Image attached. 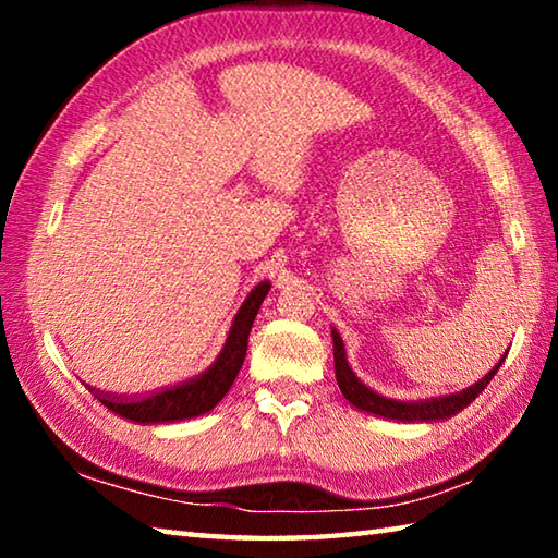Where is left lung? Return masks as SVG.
Listing matches in <instances>:
<instances>
[{"label": "left lung", "mask_w": 558, "mask_h": 558, "mask_svg": "<svg viewBox=\"0 0 558 558\" xmlns=\"http://www.w3.org/2000/svg\"><path fill=\"white\" fill-rule=\"evenodd\" d=\"M332 342H335V376L339 389H342L344 399L362 409L366 413L374 415H384V418H393V421H442L456 415L458 411L465 409L468 403L475 401V396L485 391V386L493 381V376L497 374L499 366H502L505 359H499L497 366H493L483 379L477 384H472L470 389L460 391V393H450V396H440V399H426V401H396V399H386V396L372 391L369 386L362 384L356 379V374L349 369L347 364V354H344V344L342 337H339L337 329H332Z\"/></svg>", "instance_id": "1"}]
</instances>
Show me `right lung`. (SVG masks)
<instances>
[{"label": "right lung", "mask_w": 558, "mask_h": 558, "mask_svg": "<svg viewBox=\"0 0 558 558\" xmlns=\"http://www.w3.org/2000/svg\"><path fill=\"white\" fill-rule=\"evenodd\" d=\"M270 282H260L251 295L245 298L239 313L233 317L231 332L226 337V344L216 362L196 379L182 381L169 389H159L147 396H116L108 391H96V399L110 409L112 413L122 415V418L135 423H174L184 418H194V415L209 413L216 403H219L226 393H229L231 384L241 372V364L245 359V349H248V335L256 319L263 298L268 295Z\"/></svg>", "instance_id": "right-lung-1"}]
</instances>
